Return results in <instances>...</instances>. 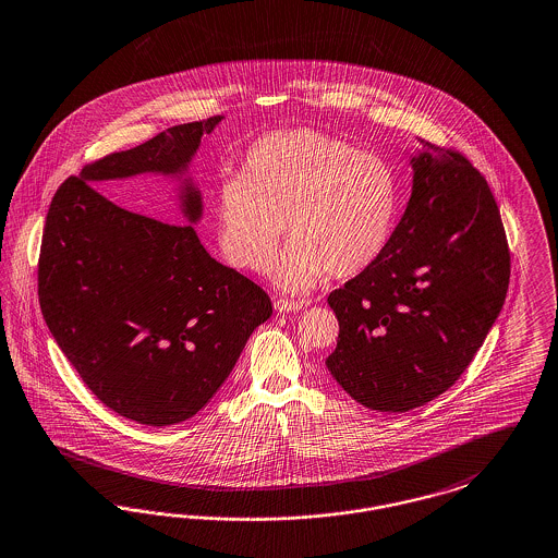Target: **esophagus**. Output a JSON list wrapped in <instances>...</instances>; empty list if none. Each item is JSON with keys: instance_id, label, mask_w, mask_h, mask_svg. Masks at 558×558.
I'll return each mask as SVG.
<instances>
[{"instance_id": "esophagus-1", "label": "esophagus", "mask_w": 558, "mask_h": 558, "mask_svg": "<svg viewBox=\"0 0 558 558\" xmlns=\"http://www.w3.org/2000/svg\"><path fill=\"white\" fill-rule=\"evenodd\" d=\"M307 303H303V301H294V299H274V310L276 312H299V310H303Z\"/></svg>"}]
</instances>
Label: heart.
I'll return each instance as SVG.
<instances>
[{"instance_id":"1","label":"heart","mask_w":558,"mask_h":558,"mask_svg":"<svg viewBox=\"0 0 558 558\" xmlns=\"http://www.w3.org/2000/svg\"><path fill=\"white\" fill-rule=\"evenodd\" d=\"M397 205V177L381 157L315 129L276 131L248 147L243 177L218 186L216 239L228 266L262 274L287 222L292 241L274 282L303 292L326 271L353 278L369 268L390 239Z\"/></svg>"}]
</instances>
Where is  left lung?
Listing matches in <instances>:
<instances>
[{
    "label": "left lung",
    "instance_id": "1",
    "mask_svg": "<svg viewBox=\"0 0 558 558\" xmlns=\"http://www.w3.org/2000/svg\"><path fill=\"white\" fill-rule=\"evenodd\" d=\"M413 191L378 259L328 296L326 365L367 409L404 413L468 369L502 310L511 253L490 186L468 157L424 143Z\"/></svg>",
    "mask_w": 558,
    "mask_h": 558
}]
</instances>
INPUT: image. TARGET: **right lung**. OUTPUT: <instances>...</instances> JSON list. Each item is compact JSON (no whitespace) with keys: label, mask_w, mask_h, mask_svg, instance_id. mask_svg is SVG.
<instances>
[{"label":"right lung","mask_w":558,"mask_h":558,"mask_svg":"<svg viewBox=\"0 0 558 558\" xmlns=\"http://www.w3.org/2000/svg\"><path fill=\"white\" fill-rule=\"evenodd\" d=\"M220 120L179 124L93 161L47 211L37 269L45 324L90 392L136 424H180L211 401L271 301L201 245L191 223L203 201L191 179L180 191L191 223L131 211L90 184L180 177Z\"/></svg>","instance_id":"right-lung-1"}]
</instances>
